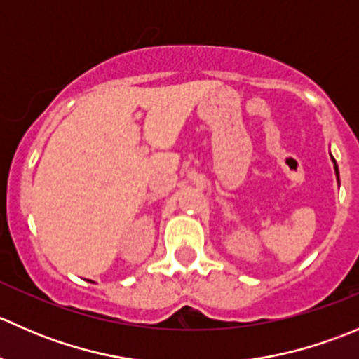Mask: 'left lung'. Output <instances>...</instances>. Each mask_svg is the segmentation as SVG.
I'll return each mask as SVG.
<instances>
[{"mask_svg": "<svg viewBox=\"0 0 359 359\" xmlns=\"http://www.w3.org/2000/svg\"><path fill=\"white\" fill-rule=\"evenodd\" d=\"M332 161H334V166H335V175H337V180H339V166H337V161L334 159V156H332ZM340 182V180H339Z\"/></svg>", "mask_w": 359, "mask_h": 359, "instance_id": "8db88e82", "label": "left lung"}]
</instances>
